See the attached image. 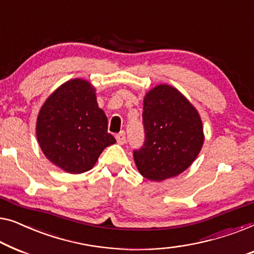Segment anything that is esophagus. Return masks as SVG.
<instances>
[{"label":"esophagus","instance_id":"obj_1","mask_svg":"<svg viewBox=\"0 0 254 254\" xmlns=\"http://www.w3.org/2000/svg\"><path fill=\"white\" fill-rule=\"evenodd\" d=\"M116 140H117V142H119L120 145H123L124 142H126V140H127L126 132L122 131V132H120L119 134H116Z\"/></svg>","mask_w":254,"mask_h":254}]
</instances>
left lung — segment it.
<instances>
[{
  "instance_id": "obj_1",
  "label": "left lung",
  "mask_w": 254,
  "mask_h": 254,
  "mask_svg": "<svg viewBox=\"0 0 254 254\" xmlns=\"http://www.w3.org/2000/svg\"><path fill=\"white\" fill-rule=\"evenodd\" d=\"M145 140L133 151L139 173L161 182L191 166L203 144L202 123L188 99L169 85H159L144 99Z\"/></svg>"
}]
</instances>
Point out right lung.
<instances>
[{
  "label": "right lung",
  "mask_w": 254,
  "mask_h": 254,
  "mask_svg": "<svg viewBox=\"0 0 254 254\" xmlns=\"http://www.w3.org/2000/svg\"><path fill=\"white\" fill-rule=\"evenodd\" d=\"M37 137L46 158L70 174L92 169L103 149L116 142L94 87L83 79L66 81L49 96L39 113Z\"/></svg>",
  "instance_id": "add662e5"
}]
</instances>
